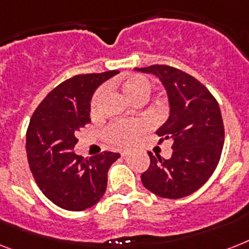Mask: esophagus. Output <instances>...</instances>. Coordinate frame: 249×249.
Segmentation results:
<instances>
[{"mask_svg": "<svg viewBox=\"0 0 249 249\" xmlns=\"http://www.w3.org/2000/svg\"><path fill=\"white\" fill-rule=\"evenodd\" d=\"M129 153H130V151H129V149H124V151H121V156L123 157L128 156Z\"/></svg>", "mask_w": 249, "mask_h": 249, "instance_id": "obj_1", "label": "esophagus"}]
</instances>
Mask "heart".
<instances>
[{
    "label": "heart",
    "instance_id": "b5f03b06",
    "mask_svg": "<svg viewBox=\"0 0 249 249\" xmlns=\"http://www.w3.org/2000/svg\"><path fill=\"white\" fill-rule=\"evenodd\" d=\"M121 90L128 97L131 102L144 101L151 90V82L148 79L139 74L126 75L120 80ZM106 94L105 88H100L94 93L90 102V112L97 114L100 106ZM145 129V123L143 120H133L128 123H119L114 124L107 130V139L115 145H125L134 141Z\"/></svg>",
    "mask_w": 249,
    "mask_h": 249
}]
</instances>
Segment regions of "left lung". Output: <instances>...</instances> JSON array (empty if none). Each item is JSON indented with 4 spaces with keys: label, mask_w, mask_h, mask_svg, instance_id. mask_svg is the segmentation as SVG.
Segmentation results:
<instances>
[{
    "label": "left lung",
    "mask_w": 249,
    "mask_h": 249,
    "mask_svg": "<svg viewBox=\"0 0 249 249\" xmlns=\"http://www.w3.org/2000/svg\"><path fill=\"white\" fill-rule=\"evenodd\" d=\"M134 70L160 79L170 107L156 133L160 142L173 141V155L165 160L148 152L151 163L141 175L143 185L159 197H187L209 180L219 163L225 137L219 104L202 83L179 69L152 65Z\"/></svg>",
    "instance_id": "obj_1"
}]
</instances>
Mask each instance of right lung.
Instances as JSON below:
<instances>
[{
  "label": "right lung",
  "mask_w": 249,
  "mask_h": 249,
  "mask_svg": "<svg viewBox=\"0 0 249 249\" xmlns=\"http://www.w3.org/2000/svg\"><path fill=\"white\" fill-rule=\"evenodd\" d=\"M118 70L75 75L58 84L39 104L26 131V156L36 183L54 205L83 211L100 201L107 171L120 157L104 152L84 159L74 152L76 133L90 123V101L97 88Z\"/></svg>",
  "instance_id": "obj_1"
}]
</instances>
